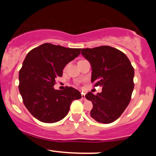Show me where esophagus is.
I'll return each mask as SVG.
<instances>
[{"instance_id":"1","label":"esophagus","mask_w":156,"mask_h":156,"mask_svg":"<svg viewBox=\"0 0 156 156\" xmlns=\"http://www.w3.org/2000/svg\"><path fill=\"white\" fill-rule=\"evenodd\" d=\"M81 98H82V99H83V100H86L85 94H84V93H83V92L81 93Z\"/></svg>"}]
</instances>
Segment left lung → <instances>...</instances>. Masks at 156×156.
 <instances>
[{
    "mask_svg": "<svg viewBox=\"0 0 156 156\" xmlns=\"http://www.w3.org/2000/svg\"><path fill=\"white\" fill-rule=\"evenodd\" d=\"M81 54L92 67V83L103 87L101 93L88 92L85 95L93 104L90 116L98 122L112 123L120 117L130 101L133 67L124 53L110 46L85 48Z\"/></svg>",
    "mask_w": 156,
    "mask_h": 156,
    "instance_id": "8db88e82",
    "label": "left lung"
}]
</instances>
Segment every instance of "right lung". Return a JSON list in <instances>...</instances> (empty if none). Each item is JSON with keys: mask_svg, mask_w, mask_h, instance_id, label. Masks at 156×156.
I'll return each instance as SVG.
<instances>
[{"mask_svg": "<svg viewBox=\"0 0 156 156\" xmlns=\"http://www.w3.org/2000/svg\"><path fill=\"white\" fill-rule=\"evenodd\" d=\"M80 53V48L44 43L27 54L19 72V91L25 106L36 119L45 123L60 121L72 102L81 98L79 91L73 87L62 91L53 87L64 67Z\"/></svg>", "mask_w": 156, "mask_h": 156, "instance_id": "obj_1", "label": "right lung"}]
</instances>
